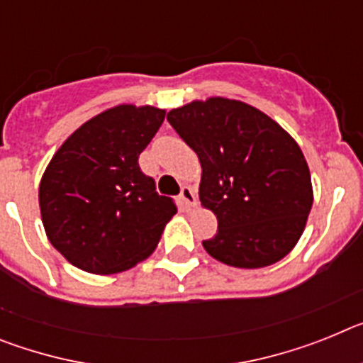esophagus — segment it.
<instances>
[{"label": "esophagus", "mask_w": 363, "mask_h": 363, "mask_svg": "<svg viewBox=\"0 0 363 363\" xmlns=\"http://www.w3.org/2000/svg\"><path fill=\"white\" fill-rule=\"evenodd\" d=\"M179 201H182V207L185 211H191L196 205V194H194L191 187H184L182 189V194H179Z\"/></svg>", "instance_id": "34e87169"}]
</instances>
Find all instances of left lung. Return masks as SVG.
<instances>
[{
    "mask_svg": "<svg viewBox=\"0 0 363 363\" xmlns=\"http://www.w3.org/2000/svg\"><path fill=\"white\" fill-rule=\"evenodd\" d=\"M167 120L198 154L200 201L218 220L205 251L238 269L289 255L313 207L309 165L294 138L259 108L221 96L192 99Z\"/></svg>",
    "mask_w": 363,
    "mask_h": 363,
    "instance_id": "1",
    "label": "left lung"
}]
</instances>
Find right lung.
Instances as JSON below:
<instances>
[{
    "mask_svg": "<svg viewBox=\"0 0 363 363\" xmlns=\"http://www.w3.org/2000/svg\"><path fill=\"white\" fill-rule=\"evenodd\" d=\"M165 120V108L121 104L74 130L40 182L47 238L74 267L116 274L149 258L176 214L158 196L138 158Z\"/></svg>",
    "mask_w": 363,
    "mask_h": 363,
    "instance_id": "right-lung-1",
    "label": "right lung"
}]
</instances>
